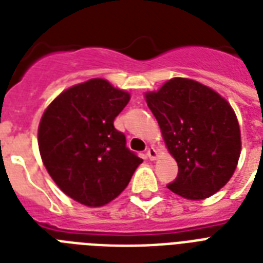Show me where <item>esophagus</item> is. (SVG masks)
<instances>
[{
  "mask_svg": "<svg viewBox=\"0 0 263 263\" xmlns=\"http://www.w3.org/2000/svg\"><path fill=\"white\" fill-rule=\"evenodd\" d=\"M157 156H158V153H157V150L154 147H148L146 150V157H147L148 160H156Z\"/></svg>",
  "mask_w": 263,
  "mask_h": 263,
  "instance_id": "obj_1",
  "label": "esophagus"
}]
</instances>
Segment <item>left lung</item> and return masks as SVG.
<instances>
[{
  "label": "left lung",
  "instance_id": "8db88e82",
  "mask_svg": "<svg viewBox=\"0 0 263 263\" xmlns=\"http://www.w3.org/2000/svg\"><path fill=\"white\" fill-rule=\"evenodd\" d=\"M179 173L166 187L198 200L232 177L240 157V128L227 101L195 80L175 78L146 94Z\"/></svg>",
  "mask_w": 263,
  "mask_h": 263
}]
</instances>
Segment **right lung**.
<instances>
[{
	"mask_svg": "<svg viewBox=\"0 0 263 263\" xmlns=\"http://www.w3.org/2000/svg\"><path fill=\"white\" fill-rule=\"evenodd\" d=\"M128 101L125 91L91 79L61 92L43 113L38 129L43 164L61 191L79 203H109L143 161L113 124Z\"/></svg>",
	"mask_w": 263,
	"mask_h": 263,
	"instance_id": "right-lung-1",
	"label": "right lung"
}]
</instances>
